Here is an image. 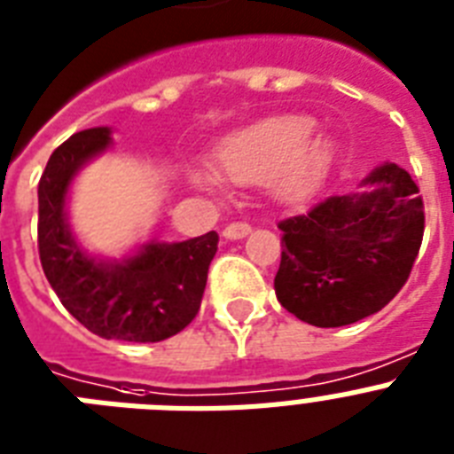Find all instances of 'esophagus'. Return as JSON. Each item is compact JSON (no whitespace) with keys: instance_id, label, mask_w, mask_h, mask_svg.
<instances>
[{"instance_id":"esophagus-1","label":"esophagus","mask_w":454,"mask_h":454,"mask_svg":"<svg viewBox=\"0 0 454 454\" xmlns=\"http://www.w3.org/2000/svg\"><path fill=\"white\" fill-rule=\"evenodd\" d=\"M251 233V226L247 221H233L223 228V238L226 239H242Z\"/></svg>"}]
</instances>
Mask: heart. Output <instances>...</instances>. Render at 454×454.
Here are the masks:
<instances>
[{"label": "heart", "mask_w": 454, "mask_h": 454, "mask_svg": "<svg viewBox=\"0 0 454 454\" xmlns=\"http://www.w3.org/2000/svg\"><path fill=\"white\" fill-rule=\"evenodd\" d=\"M309 115H279L231 133L216 147V170L186 166V177L198 189L215 192L221 177L231 184L272 182L284 200H304L330 173L334 147L325 136H316Z\"/></svg>", "instance_id": "b5f03b06"}]
</instances>
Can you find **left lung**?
<instances>
[{"label":"left lung","instance_id":"left-lung-1","mask_svg":"<svg viewBox=\"0 0 454 454\" xmlns=\"http://www.w3.org/2000/svg\"><path fill=\"white\" fill-rule=\"evenodd\" d=\"M360 186L367 189L279 221L284 251L274 291L309 325H350L383 309L420 251L425 207L411 175L383 163Z\"/></svg>","mask_w":454,"mask_h":454}]
</instances>
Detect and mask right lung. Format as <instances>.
I'll list each match as a JSON object with an SVG mask.
<instances>
[{"label":"right lung","mask_w":454,"mask_h":454,"mask_svg":"<svg viewBox=\"0 0 454 454\" xmlns=\"http://www.w3.org/2000/svg\"><path fill=\"white\" fill-rule=\"evenodd\" d=\"M110 129L74 133L48 159L39 182V256L45 279L75 321L104 339L163 341L196 318L216 254L215 231L184 242H150L121 261L90 256L67 216L78 170L110 147Z\"/></svg>","instance_id":"obj_1"}]
</instances>
